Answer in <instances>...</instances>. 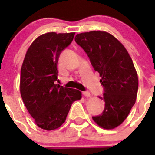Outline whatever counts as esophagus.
<instances>
[{
    "label": "esophagus",
    "mask_w": 155,
    "mask_h": 155,
    "mask_svg": "<svg viewBox=\"0 0 155 155\" xmlns=\"http://www.w3.org/2000/svg\"><path fill=\"white\" fill-rule=\"evenodd\" d=\"M83 94V95H84V97H90L91 96V94H90V92H88V91H84V92L82 93Z\"/></svg>",
    "instance_id": "1"
}]
</instances>
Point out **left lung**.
Segmentation results:
<instances>
[{"label":"left lung","mask_w":155,"mask_h":155,"mask_svg":"<svg viewBox=\"0 0 155 155\" xmlns=\"http://www.w3.org/2000/svg\"><path fill=\"white\" fill-rule=\"evenodd\" d=\"M75 42L83 48L104 87L105 109L92 116L97 125L105 130L119 127L127 119L136 102L138 76L125 46L107 31H91L78 34Z\"/></svg>","instance_id":"obj_1"}]
</instances>
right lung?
I'll use <instances>...</instances> for the list:
<instances>
[{
	"mask_svg": "<svg viewBox=\"0 0 155 155\" xmlns=\"http://www.w3.org/2000/svg\"><path fill=\"white\" fill-rule=\"evenodd\" d=\"M74 35L52 31L39 35L28 47L21 65L20 92L23 102L35 124L45 130L61 127L72 103L81 98L78 90L54 83L60 54Z\"/></svg>",
	"mask_w": 155,
	"mask_h": 155,
	"instance_id": "right-lung-1",
	"label": "right lung"
}]
</instances>
